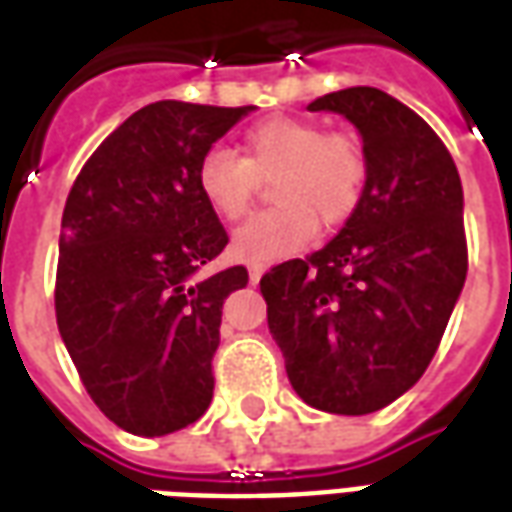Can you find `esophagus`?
I'll use <instances>...</instances> for the list:
<instances>
[{
  "mask_svg": "<svg viewBox=\"0 0 512 512\" xmlns=\"http://www.w3.org/2000/svg\"><path fill=\"white\" fill-rule=\"evenodd\" d=\"M263 274H266V266H249V282H252V285H257Z\"/></svg>",
  "mask_w": 512,
  "mask_h": 512,
  "instance_id": "esophagus-1",
  "label": "esophagus"
}]
</instances>
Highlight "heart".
<instances>
[{
	"instance_id": "1",
	"label": "heart",
	"mask_w": 512,
	"mask_h": 512,
	"mask_svg": "<svg viewBox=\"0 0 512 512\" xmlns=\"http://www.w3.org/2000/svg\"><path fill=\"white\" fill-rule=\"evenodd\" d=\"M271 211L255 213L233 235L230 252L241 263L268 266L299 252L318 233V213L340 224L362 197L367 164L354 136L326 134L301 117H266L244 131V158L211 147L197 164V189L219 219H241L260 178L277 172Z\"/></svg>"
}]
</instances>
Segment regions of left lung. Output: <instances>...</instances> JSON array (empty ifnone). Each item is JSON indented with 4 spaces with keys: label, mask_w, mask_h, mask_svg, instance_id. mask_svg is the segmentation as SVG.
Wrapping results in <instances>:
<instances>
[{
    "label": "left lung",
    "mask_w": 512,
    "mask_h": 512,
    "mask_svg": "<svg viewBox=\"0 0 512 512\" xmlns=\"http://www.w3.org/2000/svg\"><path fill=\"white\" fill-rule=\"evenodd\" d=\"M307 109L359 131L365 189L329 244L271 268L260 293L301 400L359 417L408 392L439 348L466 282L463 189L436 131L384 90Z\"/></svg>",
    "instance_id": "1"
}]
</instances>
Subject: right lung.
Segmentation results:
<instances>
[{
	"label": "right lung",
	"instance_id": "1",
	"mask_svg": "<svg viewBox=\"0 0 512 512\" xmlns=\"http://www.w3.org/2000/svg\"><path fill=\"white\" fill-rule=\"evenodd\" d=\"M252 106L147 104L98 145L62 211L57 326L95 406L134 436L205 414L222 304L244 266L197 279L227 246L197 164Z\"/></svg>",
	"mask_w": 512,
	"mask_h": 512
}]
</instances>
